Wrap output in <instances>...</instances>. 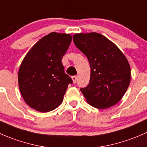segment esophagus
I'll return each mask as SVG.
<instances>
[{"label": "esophagus", "mask_w": 147, "mask_h": 147, "mask_svg": "<svg viewBox=\"0 0 147 147\" xmlns=\"http://www.w3.org/2000/svg\"><path fill=\"white\" fill-rule=\"evenodd\" d=\"M72 81H73V82L75 84V83L77 82V80H78V78H77V76H72Z\"/></svg>", "instance_id": "esophagus-1"}]
</instances>
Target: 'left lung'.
Returning a JSON list of instances; mask_svg holds the SVG:
<instances>
[{"instance_id": "obj_1", "label": "left lung", "mask_w": 147, "mask_h": 147, "mask_svg": "<svg viewBox=\"0 0 147 147\" xmlns=\"http://www.w3.org/2000/svg\"><path fill=\"white\" fill-rule=\"evenodd\" d=\"M75 46L88 59L91 73L88 85L80 91L90 105L106 109L120 101L130 83L131 70L121 50L97 32L75 34Z\"/></svg>"}]
</instances>
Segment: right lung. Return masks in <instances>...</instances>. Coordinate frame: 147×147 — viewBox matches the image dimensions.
Returning <instances> with one entry per match:
<instances>
[{"instance_id":"right-lung-1","label":"right lung","mask_w":147,"mask_h":147,"mask_svg":"<svg viewBox=\"0 0 147 147\" xmlns=\"http://www.w3.org/2000/svg\"><path fill=\"white\" fill-rule=\"evenodd\" d=\"M72 41L69 34L53 32L41 38L23 59L18 72V85L31 108L47 112L63 100L72 80L65 72L63 55Z\"/></svg>"}]
</instances>
